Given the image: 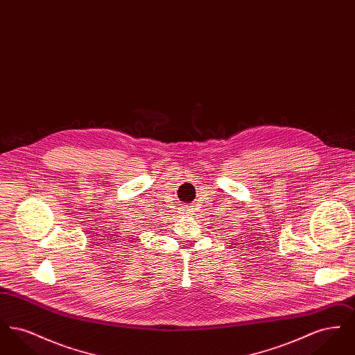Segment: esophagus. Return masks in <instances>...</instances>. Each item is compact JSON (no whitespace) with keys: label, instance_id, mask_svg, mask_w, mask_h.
<instances>
[{"label":"esophagus","instance_id":"34e87169","mask_svg":"<svg viewBox=\"0 0 355 355\" xmlns=\"http://www.w3.org/2000/svg\"><path fill=\"white\" fill-rule=\"evenodd\" d=\"M184 211H185V214H189V211H190V207H189V206H185V207H184Z\"/></svg>","mask_w":355,"mask_h":355}]
</instances>
